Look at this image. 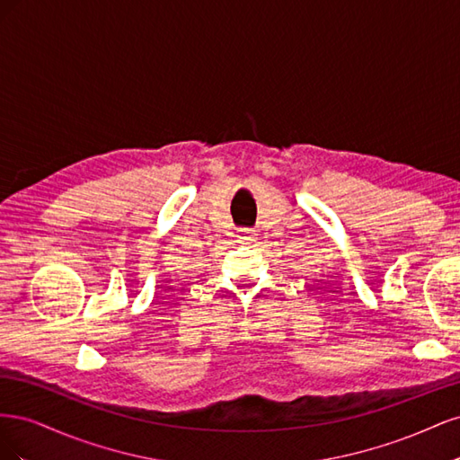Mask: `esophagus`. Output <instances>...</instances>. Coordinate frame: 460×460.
<instances>
[{
	"mask_svg": "<svg viewBox=\"0 0 460 460\" xmlns=\"http://www.w3.org/2000/svg\"><path fill=\"white\" fill-rule=\"evenodd\" d=\"M235 238H238V243L249 245V243L255 242L257 234H255V230H252V228H242V230H238V235H235Z\"/></svg>",
	"mask_w": 460,
	"mask_h": 460,
	"instance_id": "esophagus-1",
	"label": "esophagus"
}]
</instances>
